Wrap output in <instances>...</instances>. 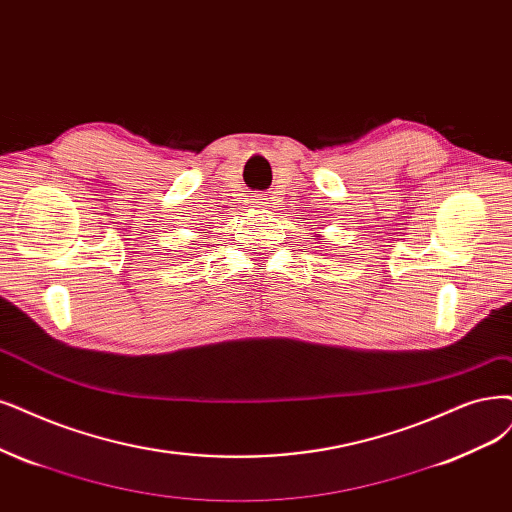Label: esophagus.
Masks as SVG:
<instances>
[{"label":"esophagus","instance_id":"1","mask_svg":"<svg viewBox=\"0 0 512 512\" xmlns=\"http://www.w3.org/2000/svg\"><path fill=\"white\" fill-rule=\"evenodd\" d=\"M261 200H268V198H261ZM263 204H268V202H263Z\"/></svg>","mask_w":512,"mask_h":512}]
</instances>
